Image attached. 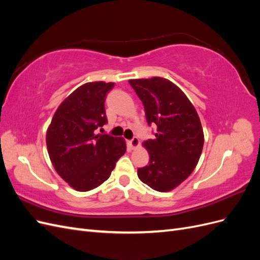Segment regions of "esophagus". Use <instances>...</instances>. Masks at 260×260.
<instances>
[{"label":"esophagus","instance_id":"34e87169","mask_svg":"<svg viewBox=\"0 0 260 260\" xmlns=\"http://www.w3.org/2000/svg\"><path fill=\"white\" fill-rule=\"evenodd\" d=\"M128 144H129V146H130L131 148L135 149V148H137V147L140 145V141H139L138 138H133L132 140L129 141Z\"/></svg>","mask_w":260,"mask_h":260}]
</instances>
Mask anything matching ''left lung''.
<instances>
[{
  "mask_svg": "<svg viewBox=\"0 0 260 260\" xmlns=\"http://www.w3.org/2000/svg\"><path fill=\"white\" fill-rule=\"evenodd\" d=\"M129 82L142 101L147 123L157 125L155 139L143 143L149 161L138 169V177L155 191L169 192L192 174L200 160L204 132L199 114L168 79L153 77Z\"/></svg>",
  "mask_w": 260,
  "mask_h": 260,
  "instance_id": "obj_1",
  "label": "left lung"
}]
</instances>
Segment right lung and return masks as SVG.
I'll use <instances>...</instances> for the list:
<instances>
[{"label": "right lung", "instance_id": "1", "mask_svg": "<svg viewBox=\"0 0 260 260\" xmlns=\"http://www.w3.org/2000/svg\"><path fill=\"white\" fill-rule=\"evenodd\" d=\"M114 85L95 81L77 88L61 102L46 130L52 165L76 191H90L105 182L127 149L122 138L96 135L107 122L104 102Z\"/></svg>", "mask_w": 260, "mask_h": 260}]
</instances>
